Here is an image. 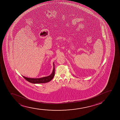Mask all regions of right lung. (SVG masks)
I'll list each match as a JSON object with an SVG mask.
<instances>
[{
  "instance_id": "1",
  "label": "right lung",
  "mask_w": 120,
  "mask_h": 120,
  "mask_svg": "<svg viewBox=\"0 0 120 120\" xmlns=\"http://www.w3.org/2000/svg\"><path fill=\"white\" fill-rule=\"evenodd\" d=\"M53 70L52 73L51 75L48 76L38 78V79H33V78H30L28 77H25L23 76V78L28 82H30L32 83L33 84H40V83H45L48 82H49L50 81L52 80L54 76L55 75V68H54V63H53Z\"/></svg>"
}]
</instances>
